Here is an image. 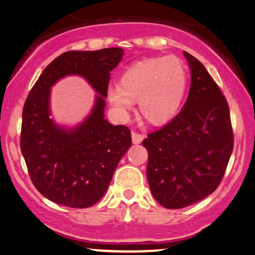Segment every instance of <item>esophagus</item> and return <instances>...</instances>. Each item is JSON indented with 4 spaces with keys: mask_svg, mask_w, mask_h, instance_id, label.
Wrapping results in <instances>:
<instances>
[{
    "mask_svg": "<svg viewBox=\"0 0 255 255\" xmlns=\"http://www.w3.org/2000/svg\"><path fill=\"white\" fill-rule=\"evenodd\" d=\"M131 140H133L134 144H140V142L144 140V134L139 133V131L133 130V131H131Z\"/></svg>",
    "mask_w": 255,
    "mask_h": 255,
    "instance_id": "obj_1",
    "label": "esophagus"
}]
</instances>
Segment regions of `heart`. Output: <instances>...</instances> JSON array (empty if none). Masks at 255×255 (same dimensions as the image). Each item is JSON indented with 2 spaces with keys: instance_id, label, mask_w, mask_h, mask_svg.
<instances>
[{
  "instance_id": "heart-1",
  "label": "heart",
  "mask_w": 255,
  "mask_h": 255,
  "mask_svg": "<svg viewBox=\"0 0 255 255\" xmlns=\"http://www.w3.org/2000/svg\"><path fill=\"white\" fill-rule=\"evenodd\" d=\"M186 64L176 56L145 58L108 87L107 97L119 115L128 116L137 101L141 115L153 125L170 121L180 110L187 87Z\"/></svg>"
}]
</instances>
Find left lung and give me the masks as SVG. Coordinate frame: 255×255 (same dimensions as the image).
<instances>
[{"mask_svg":"<svg viewBox=\"0 0 255 255\" xmlns=\"http://www.w3.org/2000/svg\"><path fill=\"white\" fill-rule=\"evenodd\" d=\"M191 90L180 113L142 141L152 194L166 209H182L217 189L234 147L227 98L204 64L184 51Z\"/></svg>","mask_w":255,"mask_h":255,"instance_id":"obj_1","label":"left lung"}]
</instances>
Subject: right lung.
<instances>
[{
    "label": "right lung",
    "mask_w": 255,
    "mask_h": 255,
    "mask_svg": "<svg viewBox=\"0 0 255 255\" xmlns=\"http://www.w3.org/2000/svg\"><path fill=\"white\" fill-rule=\"evenodd\" d=\"M124 54L121 48L63 52L46 66L26 98L20 148L32 183L54 203L74 209L95 205L131 146L129 128L104 119L110 72ZM69 74L84 76L101 96L84 124L64 131L50 119L48 96L52 85Z\"/></svg>",
    "instance_id": "add662e5"
}]
</instances>
